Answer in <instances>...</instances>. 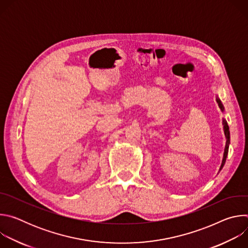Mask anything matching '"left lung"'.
<instances>
[{"instance_id": "1", "label": "left lung", "mask_w": 248, "mask_h": 248, "mask_svg": "<svg viewBox=\"0 0 248 248\" xmlns=\"http://www.w3.org/2000/svg\"><path fill=\"white\" fill-rule=\"evenodd\" d=\"M217 103L219 105V107L221 109L222 112H224V106L221 102V100L219 98H217ZM223 125H224V132H225V136H226V147H225V151H224V157H223V161H222V165L220 167V170L223 169L225 163H226V160H227V156H228V152H229V146H230V129H229V125H228V123L225 119H223Z\"/></svg>"}]
</instances>
